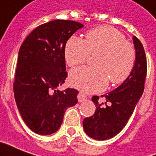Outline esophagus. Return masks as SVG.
Returning <instances> with one entry per match:
<instances>
[{
    "instance_id": "esophagus-1",
    "label": "esophagus",
    "mask_w": 156,
    "mask_h": 156,
    "mask_svg": "<svg viewBox=\"0 0 156 156\" xmlns=\"http://www.w3.org/2000/svg\"><path fill=\"white\" fill-rule=\"evenodd\" d=\"M77 98H78V101H79V102H82V101H84L86 99H87V97H86L84 94L80 92V93L78 94V96H77Z\"/></svg>"
}]
</instances>
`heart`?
Masks as SVG:
<instances>
[{"instance_id": "heart-1", "label": "heart", "mask_w": 156, "mask_h": 156, "mask_svg": "<svg viewBox=\"0 0 156 156\" xmlns=\"http://www.w3.org/2000/svg\"><path fill=\"white\" fill-rule=\"evenodd\" d=\"M86 40L73 36L67 41L65 58L69 66L87 61L90 55H97L93 65L82 66L69 73V83L84 92H97L104 89L108 80L112 85L123 82L133 71L136 52L115 28L102 26L89 31Z\"/></svg>"}]
</instances>
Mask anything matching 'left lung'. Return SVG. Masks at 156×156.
I'll list each match as a JSON object with an SVG mask.
<instances>
[{
  "label": "left lung",
  "instance_id": "obj_1",
  "mask_svg": "<svg viewBox=\"0 0 156 156\" xmlns=\"http://www.w3.org/2000/svg\"><path fill=\"white\" fill-rule=\"evenodd\" d=\"M133 42L136 60L130 76L115 90L101 96L105 98V102L99 103L98 96L91 99L97 109L91 117L84 119L83 128L87 135L94 140H106L116 136L125 127L143 94L146 56L143 45L135 36Z\"/></svg>",
  "mask_w": 156,
  "mask_h": 156
}]
</instances>
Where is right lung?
Instances as JSON below:
<instances>
[{
  "label": "right lung",
  "instance_id": "obj_1",
  "mask_svg": "<svg viewBox=\"0 0 156 156\" xmlns=\"http://www.w3.org/2000/svg\"><path fill=\"white\" fill-rule=\"evenodd\" d=\"M83 27L75 21L54 20L36 27L20 48L14 96L24 122L37 134L56 132L66 109L78 101V90L57 87L67 77L66 42Z\"/></svg>",
  "mask_w": 156,
  "mask_h": 156
}]
</instances>
